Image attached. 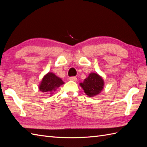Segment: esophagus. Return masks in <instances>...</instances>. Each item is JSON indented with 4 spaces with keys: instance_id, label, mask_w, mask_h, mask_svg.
Wrapping results in <instances>:
<instances>
[{
    "instance_id": "obj_1",
    "label": "esophagus",
    "mask_w": 147,
    "mask_h": 147,
    "mask_svg": "<svg viewBox=\"0 0 147 147\" xmlns=\"http://www.w3.org/2000/svg\"><path fill=\"white\" fill-rule=\"evenodd\" d=\"M69 80L71 81H74V82H77V77H70L69 78Z\"/></svg>"
}]
</instances>
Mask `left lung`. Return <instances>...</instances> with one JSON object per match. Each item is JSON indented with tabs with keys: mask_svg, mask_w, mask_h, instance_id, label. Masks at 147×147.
I'll return each instance as SVG.
<instances>
[{
	"mask_svg": "<svg viewBox=\"0 0 147 147\" xmlns=\"http://www.w3.org/2000/svg\"><path fill=\"white\" fill-rule=\"evenodd\" d=\"M84 92L89 97H94L101 92L104 86V81L99 74L90 73L89 76L80 83Z\"/></svg>",
	"mask_w": 147,
	"mask_h": 147,
	"instance_id": "1",
	"label": "left lung"
}]
</instances>
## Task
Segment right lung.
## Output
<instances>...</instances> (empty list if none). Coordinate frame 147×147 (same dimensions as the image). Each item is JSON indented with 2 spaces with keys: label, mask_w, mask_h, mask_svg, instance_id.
<instances>
[{
  "label": "right lung",
  "mask_w": 147,
  "mask_h": 147,
  "mask_svg": "<svg viewBox=\"0 0 147 147\" xmlns=\"http://www.w3.org/2000/svg\"><path fill=\"white\" fill-rule=\"evenodd\" d=\"M64 84L62 79L57 77L54 74L49 72L44 75L38 86L39 90L43 92H47L51 96L60 86Z\"/></svg>",
  "instance_id": "add662e5"
}]
</instances>
